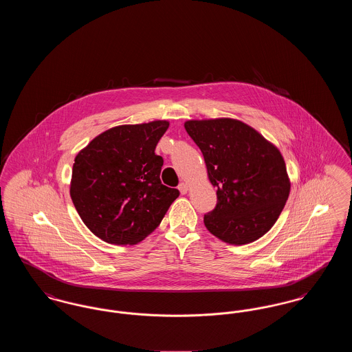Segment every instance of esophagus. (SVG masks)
<instances>
[{
	"mask_svg": "<svg viewBox=\"0 0 352 352\" xmlns=\"http://www.w3.org/2000/svg\"><path fill=\"white\" fill-rule=\"evenodd\" d=\"M178 190H179V192H181L182 195H184V194L188 191V186H187V184L182 182V184H179V186H178Z\"/></svg>",
	"mask_w": 352,
	"mask_h": 352,
	"instance_id": "34e87169",
	"label": "esophagus"
}]
</instances>
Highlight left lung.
Here are the masks:
<instances>
[{"mask_svg":"<svg viewBox=\"0 0 352 352\" xmlns=\"http://www.w3.org/2000/svg\"><path fill=\"white\" fill-rule=\"evenodd\" d=\"M184 129L199 146L218 203L206 228L234 245L267 234L284 210L290 181L280 151L234 118L188 120Z\"/></svg>","mask_w":352,"mask_h":352,"instance_id":"left-lung-1","label":"left lung"}]
</instances>
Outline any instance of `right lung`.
Listing matches in <instances>:
<instances>
[{"label":"right lung","instance_id":"add662e5","mask_svg":"<svg viewBox=\"0 0 352 352\" xmlns=\"http://www.w3.org/2000/svg\"><path fill=\"white\" fill-rule=\"evenodd\" d=\"M168 121L120 125L95 137L75 157L69 195L89 231L132 245L151 234L179 197L161 184L164 158L154 151Z\"/></svg>","mask_w":352,"mask_h":352}]
</instances>
